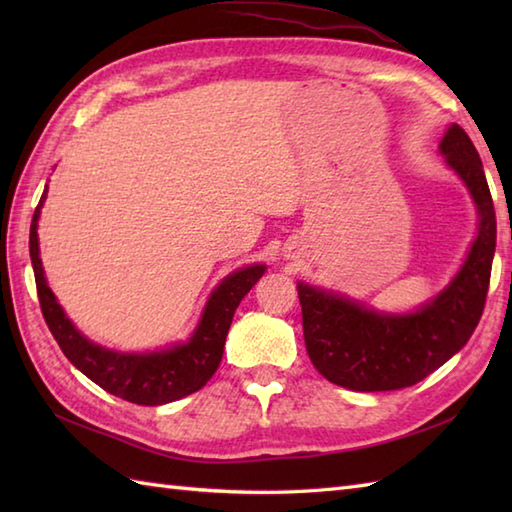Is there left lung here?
<instances>
[{
	"label": "left lung",
	"instance_id": "obj_1",
	"mask_svg": "<svg viewBox=\"0 0 512 512\" xmlns=\"http://www.w3.org/2000/svg\"><path fill=\"white\" fill-rule=\"evenodd\" d=\"M440 154L471 193L477 235L460 270L436 297L411 312H383L297 281L308 356L334 385L352 391L416 385L458 354L480 323L495 255V206L480 154L460 125L451 123L444 132Z\"/></svg>",
	"mask_w": 512,
	"mask_h": 512
}]
</instances>
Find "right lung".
Listing matches in <instances>:
<instances>
[{"label": "right lung", "instance_id": "add662e5", "mask_svg": "<svg viewBox=\"0 0 512 512\" xmlns=\"http://www.w3.org/2000/svg\"><path fill=\"white\" fill-rule=\"evenodd\" d=\"M48 184L43 189L39 206L30 224V259L35 270L37 295L43 319L54 339H57L65 358L103 387L107 394H114L136 405H167L180 400L209 383L215 369L220 367L224 354V341L233 323V314L250 288L266 273V264H250L233 270L206 299L200 321L184 343H173L154 352H118L90 341L68 319L61 303L48 286L46 273L39 257V215L46 202Z\"/></svg>", "mask_w": 512, "mask_h": 512}]
</instances>
